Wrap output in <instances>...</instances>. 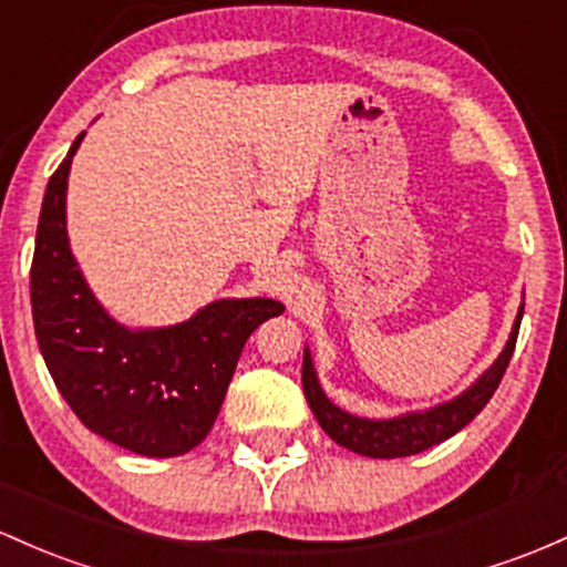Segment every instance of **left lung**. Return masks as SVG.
I'll list each match as a JSON object with an SVG mask.
<instances>
[{"label":"left lung","instance_id":"obj_1","mask_svg":"<svg viewBox=\"0 0 567 567\" xmlns=\"http://www.w3.org/2000/svg\"><path fill=\"white\" fill-rule=\"evenodd\" d=\"M522 312H525V303L519 307L512 336H508L506 347L497 354L495 363L489 365L465 393H460L457 398H452V401L446 403H439V406L433 409H425V412H409L393 416V420H365V416H354L350 412H344V409L336 406V403L328 401V395L322 393L309 350H303L301 365L303 395H307V403L312 406L322 431L331 435L336 444L344 446V450L382 460L420 455V452L431 450V446L441 444V441H446L450 435L463 431V427L487 406V401L493 398L497 384H501V379L508 369V360H512L514 354Z\"/></svg>","mask_w":567,"mask_h":567}]
</instances>
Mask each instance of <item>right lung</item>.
I'll return each instance as SVG.
<instances>
[{
	"mask_svg": "<svg viewBox=\"0 0 567 567\" xmlns=\"http://www.w3.org/2000/svg\"><path fill=\"white\" fill-rule=\"evenodd\" d=\"M80 134L42 198L31 260L34 333L78 420L145 457H177L207 439L245 341L285 312L271 298H220L190 320L132 331L91 293L66 236V179Z\"/></svg>",
	"mask_w": 567,
	"mask_h": 567,
	"instance_id": "add662e5",
	"label": "right lung"
}]
</instances>
